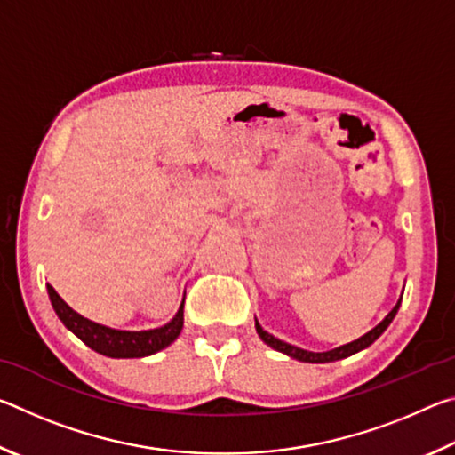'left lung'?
I'll return each instance as SVG.
<instances>
[{
    "label": "left lung",
    "mask_w": 455,
    "mask_h": 455,
    "mask_svg": "<svg viewBox=\"0 0 455 455\" xmlns=\"http://www.w3.org/2000/svg\"><path fill=\"white\" fill-rule=\"evenodd\" d=\"M399 303H402V299H399ZM399 303L394 307V309H391V313L379 323V325L369 331V333H365L361 339H357V341L343 345V347H337V349H333V351H325V353H313V351H305V349L292 347V345L281 341V339L268 335L267 331L259 325V323H255V327H257L259 337L263 339V341H265L267 345H271V347L276 349V351L287 353V355L295 357V359H299V361H307V363H329V361H337V359L349 357V355H353V353H357V351H361V349L369 347V345H371V343L375 341V339L379 337V335L383 333V331L389 327V323L394 321L395 313H397V309H399Z\"/></svg>",
    "instance_id": "1"
}]
</instances>
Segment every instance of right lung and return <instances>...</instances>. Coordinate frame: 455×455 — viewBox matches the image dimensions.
Listing matches in <instances>:
<instances>
[{
  "instance_id": "add662e5",
  "label": "right lung",
  "mask_w": 455,
  "mask_h": 455,
  "mask_svg": "<svg viewBox=\"0 0 455 455\" xmlns=\"http://www.w3.org/2000/svg\"><path fill=\"white\" fill-rule=\"evenodd\" d=\"M50 301L53 305V311L58 313L60 321L78 335L90 349L102 353L106 357H146L152 355L160 349H164L171 345L176 337L180 335L182 323H184V301L180 305L179 313L174 315L171 323H166L164 327L152 329V331H116L108 329L102 325H96L88 319H84L82 315L72 311L61 297L53 291L52 284H48Z\"/></svg>"
}]
</instances>
